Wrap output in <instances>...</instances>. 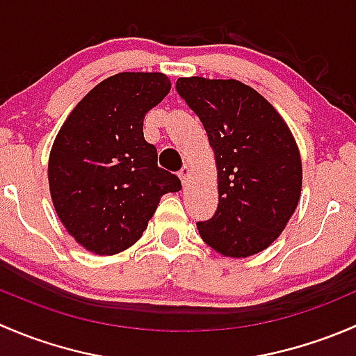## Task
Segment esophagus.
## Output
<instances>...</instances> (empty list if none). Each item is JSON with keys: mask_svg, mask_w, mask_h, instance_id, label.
Here are the masks:
<instances>
[{"mask_svg": "<svg viewBox=\"0 0 356 356\" xmlns=\"http://www.w3.org/2000/svg\"><path fill=\"white\" fill-rule=\"evenodd\" d=\"M189 175H191V165H188L186 163L184 167L181 168V170H179V177H181V181H182V184H188V181H189Z\"/></svg>", "mask_w": 356, "mask_h": 356, "instance_id": "1", "label": "esophagus"}]
</instances>
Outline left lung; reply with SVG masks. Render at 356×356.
<instances>
[{"instance_id": "left-lung-1", "label": "left lung", "mask_w": 356, "mask_h": 356, "mask_svg": "<svg viewBox=\"0 0 356 356\" xmlns=\"http://www.w3.org/2000/svg\"><path fill=\"white\" fill-rule=\"evenodd\" d=\"M175 89L200 117L217 163V211L196 224L201 239L224 257L260 253L284 231L301 195V156L288 124L234 79L181 77Z\"/></svg>"}]
</instances>
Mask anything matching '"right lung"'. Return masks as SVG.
Returning <instances> with one entry per match:
<instances>
[{
	"mask_svg": "<svg viewBox=\"0 0 356 356\" xmlns=\"http://www.w3.org/2000/svg\"><path fill=\"white\" fill-rule=\"evenodd\" d=\"M170 91L160 72H120L92 88L60 129L48 163L53 207L68 234L96 254L134 245L177 175L158 167L143 120Z\"/></svg>",
	"mask_w": 356,
	"mask_h": 356,
	"instance_id": "add662e5",
	"label": "right lung"
}]
</instances>
